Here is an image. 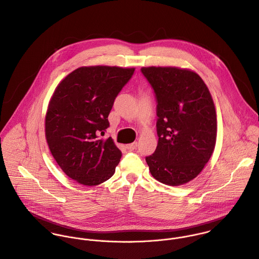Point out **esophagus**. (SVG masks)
<instances>
[{"instance_id":"34e87169","label":"esophagus","mask_w":259,"mask_h":259,"mask_svg":"<svg viewBox=\"0 0 259 259\" xmlns=\"http://www.w3.org/2000/svg\"><path fill=\"white\" fill-rule=\"evenodd\" d=\"M136 147H137V142H133V143L126 145V148L129 150H134V149H136Z\"/></svg>"}]
</instances>
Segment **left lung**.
Masks as SVG:
<instances>
[{"label":"left lung","instance_id":"1","mask_svg":"<svg viewBox=\"0 0 259 259\" xmlns=\"http://www.w3.org/2000/svg\"><path fill=\"white\" fill-rule=\"evenodd\" d=\"M157 102V147L147 156L152 177L168 186L194 180L211 158L217 116L210 91L193 70L172 66L142 67Z\"/></svg>","mask_w":259,"mask_h":259}]
</instances>
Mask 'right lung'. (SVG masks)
Instances as JSON below:
<instances>
[{
    "label": "right lung",
    "instance_id": "right-lung-1",
    "mask_svg": "<svg viewBox=\"0 0 259 259\" xmlns=\"http://www.w3.org/2000/svg\"><path fill=\"white\" fill-rule=\"evenodd\" d=\"M135 68L81 66L56 87L45 116L49 150L62 171L78 184L97 186L115 172L122 152L101 139L114 101Z\"/></svg>",
    "mask_w": 259,
    "mask_h": 259
}]
</instances>
